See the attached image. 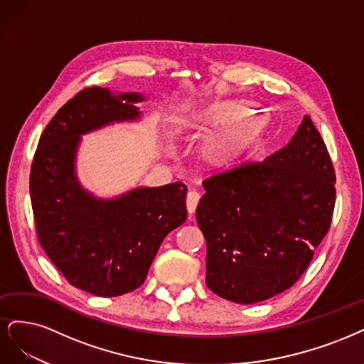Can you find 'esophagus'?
<instances>
[{"instance_id": "1", "label": "esophagus", "mask_w": 364, "mask_h": 364, "mask_svg": "<svg viewBox=\"0 0 364 364\" xmlns=\"http://www.w3.org/2000/svg\"><path fill=\"white\" fill-rule=\"evenodd\" d=\"M199 199H201V195H199V192L196 191H191L189 193H187L186 196V205H187V212L189 213H193L196 210V205L199 203Z\"/></svg>"}]
</instances>
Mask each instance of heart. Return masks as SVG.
<instances>
[{"mask_svg": "<svg viewBox=\"0 0 364 364\" xmlns=\"http://www.w3.org/2000/svg\"><path fill=\"white\" fill-rule=\"evenodd\" d=\"M246 114V110L243 107H240V105H232L231 109L222 112L219 114V119L222 121H231V119H242L243 116ZM218 159V156H216Z\"/></svg>", "mask_w": 364, "mask_h": 364, "instance_id": "1", "label": "heart"}]
</instances>
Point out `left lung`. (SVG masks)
<instances>
[{
    "label": "left lung",
    "instance_id": "8db88e82",
    "mask_svg": "<svg viewBox=\"0 0 364 364\" xmlns=\"http://www.w3.org/2000/svg\"><path fill=\"white\" fill-rule=\"evenodd\" d=\"M203 184L196 220L207 242L208 289L255 304L295 284L330 230L336 203L333 161L310 116L272 156Z\"/></svg>",
    "mask_w": 364,
    "mask_h": 364
}]
</instances>
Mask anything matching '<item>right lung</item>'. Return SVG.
<instances>
[{"label": "right lung", "instance_id": "1", "mask_svg": "<svg viewBox=\"0 0 364 364\" xmlns=\"http://www.w3.org/2000/svg\"><path fill=\"white\" fill-rule=\"evenodd\" d=\"M139 93L80 90L43 130L30 172L38 240L53 264L77 289L119 296L144 284L168 234L187 218L183 183L140 187L101 201L74 175L80 134L113 121L136 119Z\"/></svg>", "mask_w": 364, "mask_h": 364}]
</instances>
